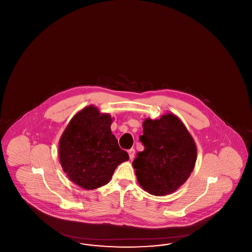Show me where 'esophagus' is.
<instances>
[{"mask_svg":"<svg viewBox=\"0 0 252 252\" xmlns=\"http://www.w3.org/2000/svg\"><path fill=\"white\" fill-rule=\"evenodd\" d=\"M128 156H129L130 159H132V158H134V156H135V150H134L133 148L128 150Z\"/></svg>","mask_w":252,"mask_h":252,"instance_id":"esophagus-1","label":"esophagus"}]
</instances>
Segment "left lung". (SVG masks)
Instances as JSON below:
<instances>
[{"instance_id": "obj_1", "label": "left lung", "mask_w": 252, "mask_h": 252, "mask_svg": "<svg viewBox=\"0 0 252 252\" xmlns=\"http://www.w3.org/2000/svg\"><path fill=\"white\" fill-rule=\"evenodd\" d=\"M140 141L144 150L133 160L140 186L156 196L176 192L189 179L197 149L180 118L167 112L159 119L146 118Z\"/></svg>"}]
</instances>
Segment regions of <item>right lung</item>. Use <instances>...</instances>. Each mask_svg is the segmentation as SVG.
Instances as JSON below:
<instances>
[{
	"label": "right lung",
	"instance_id": "right-lung-1",
	"mask_svg": "<svg viewBox=\"0 0 252 252\" xmlns=\"http://www.w3.org/2000/svg\"><path fill=\"white\" fill-rule=\"evenodd\" d=\"M113 120L90 105L72 117L60 137L61 167L69 180L85 190L108 184L116 167L128 160L110 129Z\"/></svg>",
	"mask_w": 252,
	"mask_h": 252
}]
</instances>
